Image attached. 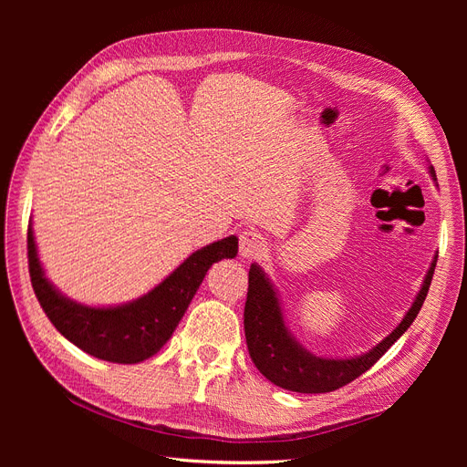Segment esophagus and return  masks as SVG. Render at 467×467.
<instances>
[{"mask_svg":"<svg viewBox=\"0 0 467 467\" xmlns=\"http://www.w3.org/2000/svg\"><path fill=\"white\" fill-rule=\"evenodd\" d=\"M266 252V240L255 233V231H246L240 234V255L244 259H257Z\"/></svg>","mask_w":467,"mask_h":467,"instance_id":"1","label":"esophagus"}]
</instances>
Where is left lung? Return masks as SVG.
Masks as SVG:
<instances>
[{"instance_id":"1","label":"left lung","mask_w":467,"mask_h":467,"mask_svg":"<svg viewBox=\"0 0 467 467\" xmlns=\"http://www.w3.org/2000/svg\"><path fill=\"white\" fill-rule=\"evenodd\" d=\"M430 176L437 182L431 164ZM435 263L437 255L428 268L420 291L416 293L410 308L398 327L369 352L354 358H322L308 352L287 329L282 303L273 282L268 280L257 263H252L248 275V299L246 306H244V331H246L252 361L259 373L273 384L289 391H299V394H326V391L347 386L367 369H371L388 348L410 327L426 301Z\"/></svg>"}]
</instances>
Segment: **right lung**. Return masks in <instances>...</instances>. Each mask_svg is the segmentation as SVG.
<instances>
[{
	"mask_svg": "<svg viewBox=\"0 0 467 467\" xmlns=\"http://www.w3.org/2000/svg\"><path fill=\"white\" fill-rule=\"evenodd\" d=\"M238 238H221L192 252L145 296L115 306H88L73 301L48 282L32 223L28 227V263L36 297L48 320L83 352L111 363H140L155 356L176 331L208 268L234 259Z\"/></svg>",
	"mask_w": 467,
	"mask_h": 467,
	"instance_id": "add662e5",
	"label": "right lung"
}]
</instances>
